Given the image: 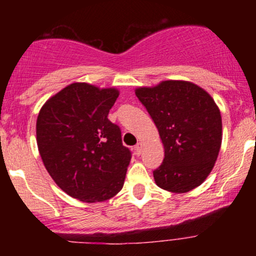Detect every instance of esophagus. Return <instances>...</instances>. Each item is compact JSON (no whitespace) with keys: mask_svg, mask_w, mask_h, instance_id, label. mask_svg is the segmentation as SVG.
I'll use <instances>...</instances> for the list:
<instances>
[{"mask_svg":"<svg viewBox=\"0 0 256 256\" xmlns=\"http://www.w3.org/2000/svg\"><path fill=\"white\" fill-rule=\"evenodd\" d=\"M142 149H143V144H142V143H138V144L134 146V152H136L137 155H140V152H142Z\"/></svg>","mask_w":256,"mask_h":256,"instance_id":"esophagus-1","label":"esophagus"}]
</instances>
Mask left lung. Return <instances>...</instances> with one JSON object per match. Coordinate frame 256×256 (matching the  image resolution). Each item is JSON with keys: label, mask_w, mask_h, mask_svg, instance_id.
Returning <instances> with one entry per match:
<instances>
[{"label": "left lung", "mask_w": 256, "mask_h": 256, "mask_svg": "<svg viewBox=\"0 0 256 256\" xmlns=\"http://www.w3.org/2000/svg\"><path fill=\"white\" fill-rule=\"evenodd\" d=\"M134 94L150 114L165 149L155 183L170 192H192L212 172L222 140L220 110L212 96L186 80L140 86Z\"/></svg>", "instance_id": "1"}]
</instances>
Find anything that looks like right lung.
<instances>
[{"instance_id": "1", "label": "right lung", "mask_w": 256, "mask_h": 256, "mask_svg": "<svg viewBox=\"0 0 256 256\" xmlns=\"http://www.w3.org/2000/svg\"><path fill=\"white\" fill-rule=\"evenodd\" d=\"M119 90L72 83L42 106L36 134L40 158L67 195L86 204L107 201L124 185L131 152L108 120Z\"/></svg>"}]
</instances>
